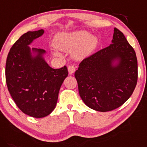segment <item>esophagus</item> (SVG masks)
<instances>
[{
	"instance_id": "34e87169",
	"label": "esophagus",
	"mask_w": 147,
	"mask_h": 147,
	"mask_svg": "<svg viewBox=\"0 0 147 147\" xmlns=\"http://www.w3.org/2000/svg\"><path fill=\"white\" fill-rule=\"evenodd\" d=\"M76 71V67L74 65H69L68 67V71L70 74H74Z\"/></svg>"
}]
</instances>
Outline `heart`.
I'll return each mask as SVG.
<instances>
[{
    "label": "heart",
    "instance_id": "b5f03b06",
    "mask_svg": "<svg viewBox=\"0 0 147 147\" xmlns=\"http://www.w3.org/2000/svg\"><path fill=\"white\" fill-rule=\"evenodd\" d=\"M98 44V38L90 36L87 31H77L71 33H60L55 39V45L58 49L67 51L76 52L78 58H83L90 55Z\"/></svg>",
    "mask_w": 147,
    "mask_h": 147
}]
</instances>
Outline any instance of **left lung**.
<instances>
[{
    "mask_svg": "<svg viewBox=\"0 0 147 147\" xmlns=\"http://www.w3.org/2000/svg\"><path fill=\"white\" fill-rule=\"evenodd\" d=\"M79 94L85 105L99 112L122 105L138 81V60L133 48L119 30L112 44L84 59L75 72Z\"/></svg>",
    "mask_w": 147,
    "mask_h": 147,
    "instance_id": "obj_1",
    "label": "left lung"
}]
</instances>
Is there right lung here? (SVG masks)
Segmentation results:
<instances>
[{
	"mask_svg": "<svg viewBox=\"0 0 147 147\" xmlns=\"http://www.w3.org/2000/svg\"><path fill=\"white\" fill-rule=\"evenodd\" d=\"M44 32L42 29L21 36L9 50L5 66L11 98L23 113L35 118L47 117L55 109L60 87L68 76L66 66L55 69L48 65L44 49L28 47Z\"/></svg>",
	"mask_w": 147,
	"mask_h": 147,
	"instance_id": "obj_1",
	"label": "right lung"
}]
</instances>
